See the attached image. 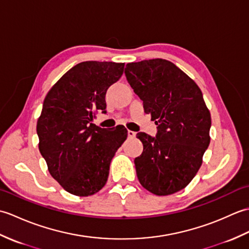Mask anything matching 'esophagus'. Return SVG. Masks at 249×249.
<instances>
[{"mask_svg": "<svg viewBox=\"0 0 249 249\" xmlns=\"http://www.w3.org/2000/svg\"><path fill=\"white\" fill-rule=\"evenodd\" d=\"M127 135H128V138H135V137H136V133L133 130H128Z\"/></svg>", "mask_w": 249, "mask_h": 249, "instance_id": "obj_1", "label": "esophagus"}]
</instances>
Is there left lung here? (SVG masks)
<instances>
[{
	"label": "left lung",
	"mask_w": 249,
	"mask_h": 249,
	"mask_svg": "<svg viewBox=\"0 0 249 249\" xmlns=\"http://www.w3.org/2000/svg\"><path fill=\"white\" fill-rule=\"evenodd\" d=\"M125 76L157 125L156 137L138 133L143 152L135 158L140 184L167 196L185 188L210 144L211 114L196 82L162 59L128 63Z\"/></svg>",
	"instance_id": "8db88e82"
}]
</instances>
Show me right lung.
I'll return each instance as SVG.
<instances>
[{
    "label": "right lung",
    "instance_id": "1",
    "mask_svg": "<svg viewBox=\"0 0 249 249\" xmlns=\"http://www.w3.org/2000/svg\"><path fill=\"white\" fill-rule=\"evenodd\" d=\"M123 71L124 63H79L44 100L36 127L39 152L52 178L72 195L87 197L105 186L111 160L127 138L124 126L108 131L93 124L97 111L106 113V93Z\"/></svg>",
    "mask_w": 249,
    "mask_h": 249
}]
</instances>
